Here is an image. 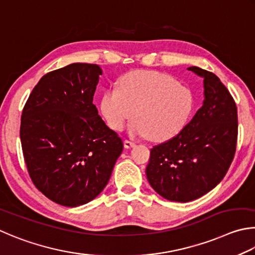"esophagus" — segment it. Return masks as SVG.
<instances>
[{"instance_id": "esophagus-1", "label": "esophagus", "mask_w": 255, "mask_h": 255, "mask_svg": "<svg viewBox=\"0 0 255 255\" xmlns=\"http://www.w3.org/2000/svg\"><path fill=\"white\" fill-rule=\"evenodd\" d=\"M135 145V142L133 141H130V140H124V146L127 149H130V148H133V146Z\"/></svg>"}]
</instances>
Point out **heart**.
<instances>
[{
	"label": "heart",
	"instance_id": "heart-1",
	"mask_svg": "<svg viewBox=\"0 0 255 255\" xmlns=\"http://www.w3.org/2000/svg\"><path fill=\"white\" fill-rule=\"evenodd\" d=\"M191 89L170 75L154 70H133L120 80L119 88L104 93L101 110L107 124L121 131L134 115L131 132L162 141L177 135L194 111Z\"/></svg>",
	"mask_w": 255,
	"mask_h": 255
}]
</instances>
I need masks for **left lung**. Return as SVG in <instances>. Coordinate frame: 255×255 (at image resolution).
<instances>
[{"label":"left lung","mask_w":255,"mask_h":255,"mask_svg":"<svg viewBox=\"0 0 255 255\" xmlns=\"http://www.w3.org/2000/svg\"><path fill=\"white\" fill-rule=\"evenodd\" d=\"M204 78V104L190 122L150 151L145 169L152 188L171 202L202 197L220 184L234 159L238 107L215 74L189 67Z\"/></svg>","instance_id":"8db88e82"}]
</instances>
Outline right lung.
Listing matches in <instances>:
<instances>
[{"label":"right lung","instance_id":"add662e5","mask_svg":"<svg viewBox=\"0 0 255 255\" xmlns=\"http://www.w3.org/2000/svg\"><path fill=\"white\" fill-rule=\"evenodd\" d=\"M102 69L71 64L43 76L22 111L20 139L34 186L52 202L76 207L105 188L123 142L93 104Z\"/></svg>","mask_w":255,"mask_h":255}]
</instances>
